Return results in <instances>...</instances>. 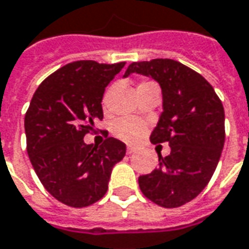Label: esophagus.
I'll use <instances>...</instances> for the list:
<instances>
[{
	"instance_id": "obj_1",
	"label": "esophagus",
	"mask_w": 249,
	"mask_h": 249,
	"mask_svg": "<svg viewBox=\"0 0 249 249\" xmlns=\"http://www.w3.org/2000/svg\"><path fill=\"white\" fill-rule=\"evenodd\" d=\"M136 151H138V148H136V147H133V146L126 147V154H133V153H136Z\"/></svg>"
}]
</instances>
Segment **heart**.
<instances>
[{
  "mask_svg": "<svg viewBox=\"0 0 249 249\" xmlns=\"http://www.w3.org/2000/svg\"><path fill=\"white\" fill-rule=\"evenodd\" d=\"M150 82H143L142 84H147ZM139 84V86H142ZM105 102H106V98H105ZM147 129V125L140 121L138 118L132 117H123L118 118L117 121L113 125V132L118 139L132 143V142H138L139 139L144 135V132Z\"/></svg>",
  "mask_w": 249,
  "mask_h": 249,
  "instance_id": "heart-1",
  "label": "heart"
}]
</instances>
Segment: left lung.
Returning <instances> with one entry per match:
<instances>
[{
  "label": "left lung",
  "mask_w": 249,
  "mask_h": 249,
  "mask_svg": "<svg viewBox=\"0 0 249 249\" xmlns=\"http://www.w3.org/2000/svg\"><path fill=\"white\" fill-rule=\"evenodd\" d=\"M132 72L160 83L163 111L150 139L172 148L170 155H160L158 169L139 177V187L160 207H180L195 199L215 172L225 143L224 106L213 86L178 61L132 62L124 76Z\"/></svg>",
  "instance_id": "left-lung-1"
}]
</instances>
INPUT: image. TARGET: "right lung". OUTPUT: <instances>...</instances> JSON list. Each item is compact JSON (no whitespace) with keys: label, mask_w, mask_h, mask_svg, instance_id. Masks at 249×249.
<instances>
[{"label":"right lung","mask_w":249,"mask_h":249,"mask_svg":"<svg viewBox=\"0 0 249 249\" xmlns=\"http://www.w3.org/2000/svg\"><path fill=\"white\" fill-rule=\"evenodd\" d=\"M125 62H69L47 76L25 113L27 153L42 185L58 202L82 209L102 199L113 166L126 147L116 138L84 143L103 120L102 98Z\"/></svg>","instance_id":"obj_1"}]
</instances>
